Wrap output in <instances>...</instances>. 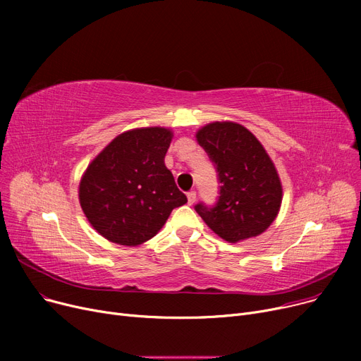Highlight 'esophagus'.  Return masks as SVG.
<instances>
[{
    "instance_id": "1",
    "label": "esophagus",
    "mask_w": 361,
    "mask_h": 361,
    "mask_svg": "<svg viewBox=\"0 0 361 361\" xmlns=\"http://www.w3.org/2000/svg\"><path fill=\"white\" fill-rule=\"evenodd\" d=\"M187 200H188V204H193L196 202V192H188Z\"/></svg>"
}]
</instances>
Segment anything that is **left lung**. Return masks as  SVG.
Segmentation results:
<instances>
[{
    "label": "left lung",
    "mask_w": 361,
    "mask_h": 361,
    "mask_svg": "<svg viewBox=\"0 0 361 361\" xmlns=\"http://www.w3.org/2000/svg\"><path fill=\"white\" fill-rule=\"evenodd\" d=\"M214 162L219 185L215 206H195L209 228L228 243L260 235L275 221L282 185L276 168L253 133L241 124L215 121L196 133Z\"/></svg>",
    "instance_id": "obj_1"
}]
</instances>
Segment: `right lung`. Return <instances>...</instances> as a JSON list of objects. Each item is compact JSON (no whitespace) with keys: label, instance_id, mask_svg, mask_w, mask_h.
Wrapping results in <instances>:
<instances>
[{"label":"right lung","instance_id":"right-lung-1","mask_svg":"<svg viewBox=\"0 0 361 361\" xmlns=\"http://www.w3.org/2000/svg\"><path fill=\"white\" fill-rule=\"evenodd\" d=\"M173 131L143 127L121 133L86 168L79 200L90 225L106 240L139 245L187 197L165 166Z\"/></svg>","mask_w":361,"mask_h":361}]
</instances>
